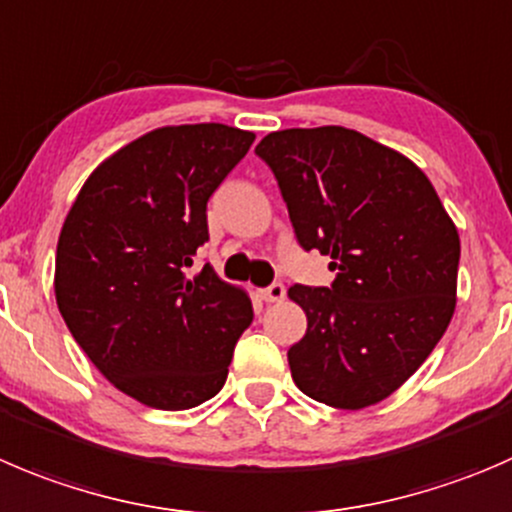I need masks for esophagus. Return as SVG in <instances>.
<instances>
[{"mask_svg":"<svg viewBox=\"0 0 512 512\" xmlns=\"http://www.w3.org/2000/svg\"><path fill=\"white\" fill-rule=\"evenodd\" d=\"M257 295H260V300H265V302H280V300H285V285H280V282H272L270 287H262Z\"/></svg>","mask_w":512,"mask_h":512,"instance_id":"34e87169","label":"esophagus"}]
</instances>
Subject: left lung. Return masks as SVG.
<instances>
[{
	"label": "left lung",
	"mask_w": 512,
	"mask_h": 512,
	"mask_svg": "<svg viewBox=\"0 0 512 512\" xmlns=\"http://www.w3.org/2000/svg\"><path fill=\"white\" fill-rule=\"evenodd\" d=\"M255 152L275 172L300 245L337 270L332 287L287 290L307 315L287 350L292 380L330 408H370L448 330L458 227L415 162L347 127L270 132Z\"/></svg>",
	"instance_id": "left-lung-1"
}]
</instances>
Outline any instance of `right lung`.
<instances>
[{"instance_id":"add662e5","label":"right lung","mask_w":512,"mask_h":512,"mask_svg":"<svg viewBox=\"0 0 512 512\" xmlns=\"http://www.w3.org/2000/svg\"><path fill=\"white\" fill-rule=\"evenodd\" d=\"M252 142L217 122L157 127L99 162L59 232V312L94 367L147 408L215 398L252 322L242 287L210 265L190 275L207 200Z\"/></svg>"}]
</instances>
